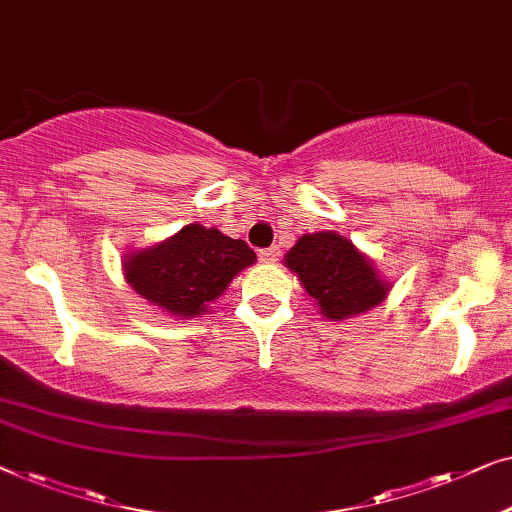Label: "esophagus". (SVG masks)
Segmentation results:
<instances>
[{
    "instance_id": "obj_1",
    "label": "esophagus",
    "mask_w": 512,
    "mask_h": 512,
    "mask_svg": "<svg viewBox=\"0 0 512 512\" xmlns=\"http://www.w3.org/2000/svg\"><path fill=\"white\" fill-rule=\"evenodd\" d=\"M278 257H280V250H278L276 246H271V248H264V250H259V259H262L264 264L278 262Z\"/></svg>"
}]
</instances>
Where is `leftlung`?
I'll list each match as a JSON object with an SVG mask.
<instances>
[{"label": "left lung", "mask_w": 512, "mask_h": 512, "mask_svg": "<svg viewBox=\"0 0 512 512\" xmlns=\"http://www.w3.org/2000/svg\"><path fill=\"white\" fill-rule=\"evenodd\" d=\"M285 266L334 322L366 313L390 292L371 259L336 232L304 234L285 255Z\"/></svg>", "instance_id": "1"}]
</instances>
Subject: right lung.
I'll use <instances>...</instances> for the list:
<instances>
[{
  "instance_id": "right-lung-1",
  "label": "right lung",
  "mask_w": 512,
  "mask_h": 512,
  "mask_svg": "<svg viewBox=\"0 0 512 512\" xmlns=\"http://www.w3.org/2000/svg\"><path fill=\"white\" fill-rule=\"evenodd\" d=\"M255 259L246 241L192 222L167 241L127 255L122 269L136 294L183 320L206 313L236 273Z\"/></svg>"
}]
</instances>
